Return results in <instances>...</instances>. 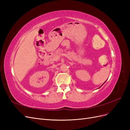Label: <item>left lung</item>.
<instances>
[{
  "label": "left lung",
  "mask_w": 130,
  "mask_h": 130,
  "mask_svg": "<svg viewBox=\"0 0 130 130\" xmlns=\"http://www.w3.org/2000/svg\"><path fill=\"white\" fill-rule=\"evenodd\" d=\"M105 82H104V84H103V85H104V84H105ZM103 85H102V86H103Z\"/></svg>",
  "instance_id": "1"
}]
</instances>
